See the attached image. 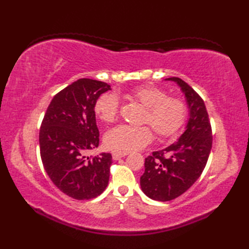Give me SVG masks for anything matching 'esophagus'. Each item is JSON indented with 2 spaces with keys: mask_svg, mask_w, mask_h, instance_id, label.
<instances>
[{
  "mask_svg": "<svg viewBox=\"0 0 249 249\" xmlns=\"http://www.w3.org/2000/svg\"><path fill=\"white\" fill-rule=\"evenodd\" d=\"M128 153H121V152H113L112 153V158L114 160H120V158L122 157H125L126 155H127Z\"/></svg>",
  "mask_w": 249,
  "mask_h": 249,
  "instance_id": "1",
  "label": "esophagus"
}]
</instances>
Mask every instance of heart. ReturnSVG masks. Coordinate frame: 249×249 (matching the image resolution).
Listing matches in <instances>:
<instances>
[{"label":"heart","mask_w":249,"mask_h":249,"mask_svg":"<svg viewBox=\"0 0 249 249\" xmlns=\"http://www.w3.org/2000/svg\"><path fill=\"white\" fill-rule=\"evenodd\" d=\"M128 96L144 106L143 123L150 124L160 138L177 135L187 118V105L178 97L168 96L165 89L141 86L131 89ZM95 113L105 123L113 122L119 114L120 103L114 94H103L95 104ZM153 139L150 126L121 124L107 131L105 143L110 150L121 153L139 150Z\"/></svg>","instance_id":"heart-1"}]
</instances>
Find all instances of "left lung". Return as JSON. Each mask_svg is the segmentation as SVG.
Listing matches in <instances>:
<instances>
[{"instance_id": "1", "label": "left lung", "mask_w": 249, "mask_h": 249, "mask_svg": "<svg viewBox=\"0 0 249 249\" xmlns=\"http://www.w3.org/2000/svg\"><path fill=\"white\" fill-rule=\"evenodd\" d=\"M166 80L177 82L185 94L189 120L176 143L145 158V170L140 178L141 189L147 197L157 201L176 199L197 181L208 162L213 142L203 99L181 78Z\"/></svg>"}]
</instances>
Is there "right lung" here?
I'll return each mask as SVG.
<instances>
[{"label": "right lung", "mask_w": 249, "mask_h": 249, "mask_svg": "<svg viewBox=\"0 0 249 249\" xmlns=\"http://www.w3.org/2000/svg\"><path fill=\"white\" fill-rule=\"evenodd\" d=\"M108 89L106 82L79 79L55 95L41 122L39 149L45 170L55 186L73 199L96 198L109 182L110 153L86 156L99 144L94 107Z\"/></svg>", "instance_id": "add662e5"}]
</instances>
